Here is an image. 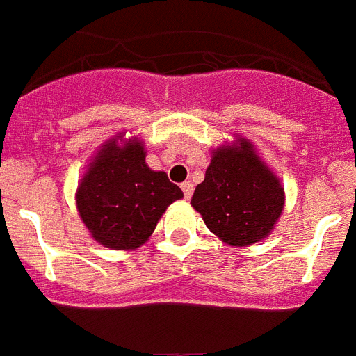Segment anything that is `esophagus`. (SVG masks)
I'll return each instance as SVG.
<instances>
[{
    "label": "esophagus",
    "instance_id": "obj_1",
    "mask_svg": "<svg viewBox=\"0 0 356 356\" xmlns=\"http://www.w3.org/2000/svg\"><path fill=\"white\" fill-rule=\"evenodd\" d=\"M181 191H184L185 200H191V196H193V191H194L193 184H191V181H184V184H181Z\"/></svg>",
    "mask_w": 356,
    "mask_h": 356
}]
</instances>
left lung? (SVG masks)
<instances>
[{
    "mask_svg": "<svg viewBox=\"0 0 356 356\" xmlns=\"http://www.w3.org/2000/svg\"><path fill=\"white\" fill-rule=\"evenodd\" d=\"M285 194L280 180L262 162L253 144L238 137L217 147L205 180L194 191L191 205L207 228L229 246H251L271 234L284 212Z\"/></svg>",
    "mask_w": 356,
    "mask_h": 356,
    "instance_id": "obj_1",
    "label": "left lung"
}]
</instances>
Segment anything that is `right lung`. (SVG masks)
<instances>
[{
	"label": "right lung",
	"mask_w": 356,
	"mask_h": 356,
	"mask_svg": "<svg viewBox=\"0 0 356 356\" xmlns=\"http://www.w3.org/2000/svg\"><path fill=\"white\" fill-rule=\"evenodd\" d=\"M110 139L97 151L76 191V209L94 241L110 250H135L153 234L172 201L184 197L163 171L147 168L137 139Z\"/></svg>",
	"instance_id": "1"
}]
</instances>
